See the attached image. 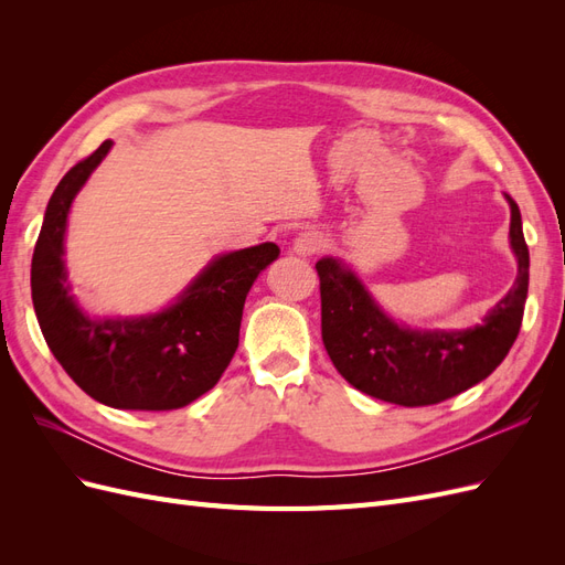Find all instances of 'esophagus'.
Returning <instances> with one entry per match:
<instances>
[{"mask_svg": "<svg viewBox=\"0 0 565 565\" xmlns=\"http://www.w3.org/2000/svg\"><path fill=\"white\" fill-rule=\"evenodd\" d=\"M324 247V235L320 231H303L295 237V245H292V252L297 256H313L318 254L320 249Z\"/></svg>", "mask_w": 565, "mask_h": 565, "instance_id": "1", "label": "esophagus"}]
</instances>
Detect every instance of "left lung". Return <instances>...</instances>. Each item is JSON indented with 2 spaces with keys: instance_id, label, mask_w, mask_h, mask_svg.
Returning a JSON list of instances; mask_svg holds the SVG:
<instances>
[{
  "instance_id": "8db88e82",
  "label": "left lung",
  "mask_w": 565,
  "mask_h": 565,
  "mask_svg": "<svg viewBox=\"0 0 565 565\" xmlns=\"http://www.w3.org/2000/svg\"><path fill=\"white\" fill-rule=\"evenodd\" d=\"M511 207L509 241L519 276L507 297L469 330H409L391 320L367 295L355 273L324 256L320 276L322 344L351 386L372 398L405 407L436 405L483 382L514 344L527 297L530 254L519 204Z\"/></svg>"
}]
</instances>
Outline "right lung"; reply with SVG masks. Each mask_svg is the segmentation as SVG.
<instances>
[{
	"instance_id": "right-lung-1",
	"label": "right lung",
	"mask_w": 565,
	"mask_h": 565,
	"mask_svg": "<svg viewBox=\"0 0 565 565\" xmlns=\"http://www.w3.org/2000/svg\"><path fill=\"white\" fill-rule=\"evenodd\" d=\"M110 146L104 141L77 162L46 204L32 254V303L46 347L94 401L117 409H179L207 393L228 367L241 341L249 287L280 249L264 243L216 256L160 313L106 320L84 316L67 285L63 237L75 195Z\"/></svg>"
}]
</instances>
